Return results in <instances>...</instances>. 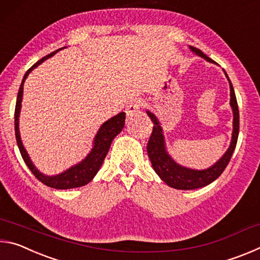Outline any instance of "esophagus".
<instances>
[{
  "label": "esophagus",
  "instance_id": "1",
  "mask_svg": "<svg viewBox=\"0 0 260 260\" xmlns=\"http://www.w3.org/2000/svg\"><path fill=\"white\" fill-rule=\"evenodd\" d=\"M140 108H141V101L138 100V99H135L133 101H131V103L127 105L126 113L129 116V114H133L134 112L139 111Z\"/></svg>",
  "mask_w": 260,
  "mask_h": 260
}]
</instances>
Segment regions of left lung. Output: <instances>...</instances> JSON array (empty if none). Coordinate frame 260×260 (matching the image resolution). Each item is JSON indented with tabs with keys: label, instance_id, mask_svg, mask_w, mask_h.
I'll list each match as a JSON object with an SVG mask.
<instances>
[{
	"label": "left lung",
	"instance_id": "1",
	"mask_svg": "<svg viewBox=\"0 0 260 260\" xmlns=\"http://www.w3.org/2000/svg\"><path fill=\"white\" fill-rule=\"evenodd\" d=\"M191 51L196 52L197 55L203 57L208 61L214 63V61L209 58L203 51L197 49L195 47L190 46ZM225 72V71H223ZM226 77L230 81L231 87V105L233 109V113H234V121H233V135H232V142L231 146L228 148L225 155H223L220 159L215 162L213 166L210 169L197 171V170H190L187 167L180 166L177 164L172 158L169 156L165 149V141L164 135H162L161 127L159 126V121L157 120L155 114L147 111L148 116L151 118V120L155 126L152 127V133L150 135V139L148 141L147 151L148 156L150 158L151 165L155 170V172L159 175V178L170 187L175 189H182V190H190V189H197L204 186H208L211 182H213L215 179H218L221 173L225 171V169L230 162L233 152L235 150L237 138H239V131H240V113H239V107H237V101L235 96L234 88H233L232 82L228 78L227 73L225 72Z\"/></svg>",
	"mask_w": 260,
	"mask_h": 260
}]
</instances>
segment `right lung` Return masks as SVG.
<instances>
[{
  "mask_svg": "<svg viewBox=\"0 0 260 260\" xmlns=\"http://www.w3.org/2000/svg\"><path fill=\"white\" fill-rule=\"evenodd\" d=\"M57 51L58 50L51 52V54L45 56L40 60H38L37 63H35L32 68L28 69L27 72L25 73L23 81H21V85L19 87L18 95H17V102H16V109H15V133H16V140H17V144H18L20 155L23 157L25 164L28 166L30 172L35 175V178H37L39 181H41L43 184H46V186L50 188L71 189V188H78V187L85 186V184H87L88 182H90L91 180H93L96 173L99 172L100 167L102 166L105 156L108 155V151L110 149V146H111L112 140L120 133L122 128H124L126 114L125 112H120L119 114H117V116L112 117L111 119L105 121L104 124L101 126L98 134L95 136L94 148L91 149L89 155H88L81 162H79L78 165L71 167V169H69L68 171H65L64 173L55 175V177H48V175H45L39 172L37 167H35L33 165V162L30 161L27 152H26L23 143H21L20 135H19L18 118H19V112L21 108V99H23V86H24L25 79L27 78L29 72L32 71L34 68H37L39 64H41L43 60H46L47 58H49V57L56 54Z\"/></svg>",
  "mask_w": 260,
  "mask_h": 260,
  "instance_id": "right-lung-1",
  "label": "right lung"
}]
</instances>
